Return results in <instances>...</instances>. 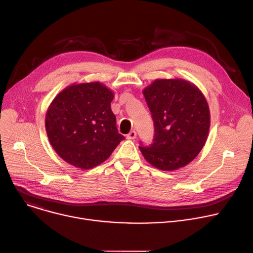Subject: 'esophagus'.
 I'll list each match as a JSON object with an SVG mask.
<instances>
[{
	"instance_id": "obj_1",
	"label": "esophagus",
	"mask_w": 253,
	"mask_h": 253,
	"mask_svg": "<svg viewBox=\"0 0 253 253\" xmlns=\"http://www.w3.org/2000/svg\"><path fill=\"white\" fill-rule=\"evenodd\" d=\"M136 136H137V133L134 131V130H132V131H130L128 134H127V139H129V140H132V139H135L136 138Z\"/></svg>"
}]
</instances>
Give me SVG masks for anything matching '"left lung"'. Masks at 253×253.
I'll return each mask as SVG.
<instances>
[{
	"instance_id": "8db88e82",
	"label": "left lung",
	"mask_w": 253,
	"mask_h": 253,
	"mask_svg": "<svg viewBox=\"0 0 253 253\" xmlns=\"http://www.w3.org/2000/svg\"><path fill=\"white\" fill-rule=\"evenodd\" d=\"M142 93L154 123L153 143L139 146L162 170L189 165L202 150L210 129V109L199 87L182 79H157Z\"/></svg>"
}]
</instances>
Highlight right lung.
Masks as SVG:
<instances>
[{
  "label": "right lung",
  "instance_id": "obj_1",
  "mask_svg": "<svg viewBox=\"0 0 253 253\" xmlns=\"http://www.w3.org/2000/svg\"><path fill=\"white\" fill-rule=\"evenodd\" d=\"M113 99V90L100 82L73 84L53 99L45 115V129L64 162L82 169H93L124 139L111 110Z\"/></svg>",
  "mask_w": 253,
  "mask_h": 253
}]
</instances>
